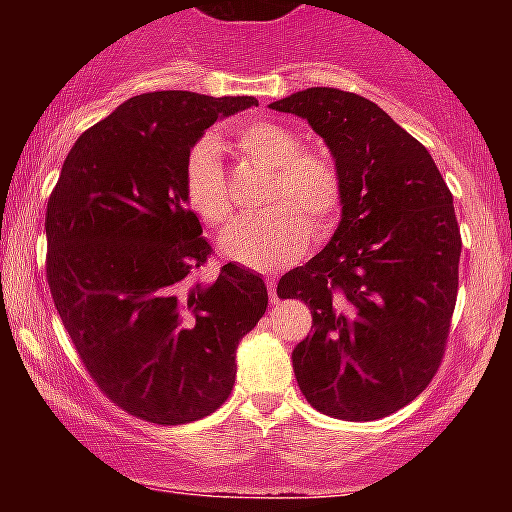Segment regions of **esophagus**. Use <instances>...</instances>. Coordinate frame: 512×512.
Listing matches in <instances>:
<instances>
[{
	"label": "esophagus",
	"mask_w": 512,
	"mask_h": 512,
	"mask_svg": "<svg viewBox=\"0 0 512 512\" xmlns=\"http://www.w3.org/2000/svg\"><path fill=\"white\" fill-rule=\"evenodd\" d=\"M267 291H269V298H272V303L279 301V296H276V276H267Z\"/></svg>",
	"instance_id": "34e87169"
}]
</instances>
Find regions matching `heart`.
<instances>
[{
	"mask_svg": "<svg viewBox=\"0 0 512 512\" xmlns=\"http://www.w3.org/2000/svg\"><path fill=\"white\" fill-rule=\"evenodd\" d=\"M243 154L272 166L267 204L260 216H240L221 236L223 255L243 267L272 272L303 255L317 236H327L342 209V175L327 154L301 149V137L274 120H250L238 127ZM187 202L211 226H221L233 211L231 187L216 139H202L185 163Z\"/></svg>",
	"mask_w": 512,
	"mask_h": 512,
	"instance_id": "b5f03b06",
	"label": "heart"
}]
</instances>
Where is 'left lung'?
<instances>
[{
	"instance_id": "left-lung-1",
	"label": "left lung",
	"mask_w": 512,
	"mask_h": 512,
	"mask_svg": "<svg viewBox=\"0 0 512 512\" xmlns=\"http://www.w3.org/2000/svg\"><path fill=\"white\" fill-rule=\"evenodd\" d=\"M269 108L308 120L344 185L330 243L276 286L313 313L291 354L298 387L334 419H383L443 358L462 252L452 195L426 146L368 98L317 86Z\"/></svg>"
}]
</instances>
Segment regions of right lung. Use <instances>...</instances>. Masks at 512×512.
Returning <instances> with one entry per match:
<instances>
[{"label": "right lung", "mask_w": 512, "mask_h": 512, "mask_svg": "<svg viewBox=\"0 0 512 512\" xmlns=\"http://www.w3.org/2000/svg\"><path fill=\"white\" fill-rule=\"evenodd\" d=\"M252 96L154 91L86 129L48 199V284L93 383L161 426L216 411L236 383L240 339L267 310L260 274L223 264L197 281L211 245L185 192L204 129Z\"/></svg>", "instance_id": "right-lung-1"}]
</instances>
